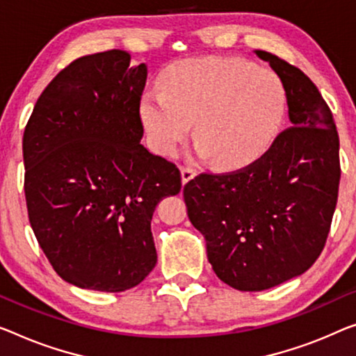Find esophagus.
<instances>
[{
	"instance_id": "obj_1",
	"label": "esophagus",
	"mask_w": 356,
	"mask_h": 356,
	"mask_svg": "<svg viewBox=\"0 0 356 356\" xmlns=\"http://www.w3.org/2000/svg\"><path fill=\"white\" fill-rule=\"evenodd\" d=\"M180 174H182V184H187L188 180H192L195 177V169L190 166H182L180 168Z\"/></svg>"
}]
</instances>
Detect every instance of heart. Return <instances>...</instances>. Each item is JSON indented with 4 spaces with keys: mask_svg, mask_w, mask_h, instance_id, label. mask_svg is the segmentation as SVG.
Masks as SVG:
<instances>
[{
    "mask_svg": "<svg viewBox=\"0 0 356 356\" xmlns=\"http://www.w3.org/2000/svg\"><path fill=\"white\" fill-rule=\"evenodd\" d=\"M288 88L277 72L233 57L179 60L160 88L142 94L139 115L153 147L171 156L193 124L198 152L240 168L272 145L288 113Z\"/></svg>",
    "mask_w": 356,
    "mask_h": 356,
    "instance_id": "obj_1",
    "label": "heart"
}]
</instances>
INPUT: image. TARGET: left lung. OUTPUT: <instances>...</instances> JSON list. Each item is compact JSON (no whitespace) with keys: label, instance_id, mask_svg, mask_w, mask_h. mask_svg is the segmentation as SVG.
Returning <instances> with one entry per match:
<instances>
[{"label":"left lung","instance_id":"obj_1","mask_svg":"<svg viewBox=\"0 0 356 356\" xmlns=\"http://www.w3.org/2000/svg\"><path fill=\"white\" fill-rule=\"evenodd\" d=\"M256 54L284 79L293 126L248 166L203 172L184 187L188 219L204 236L212 270L238 291L270 289L315 264L341 180L339 134L314 81L270 52Z\"/></svg>","mask_w":356,"mask_h":356}]
</instances>
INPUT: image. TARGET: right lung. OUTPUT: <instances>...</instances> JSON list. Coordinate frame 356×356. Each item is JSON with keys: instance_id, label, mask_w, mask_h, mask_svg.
<instances>
[{"instance_id": "add662e5", "label": "right lung", "mask_w": 356, "mask_h": 356, "mask_svg": "<svg viewBox=\"0 0 356 356\" xmlns=\"http://www.w3.org/2000/svg\"><path fill=\"white\" fill-rule=\"evenodd\" d=\"M126 51L73 60L47 84L24 131L30 225L57 275L121 293L156 265L150 222L182 187L180 171L140 144L147 65Z\"/></svg>"}]
</instances>
